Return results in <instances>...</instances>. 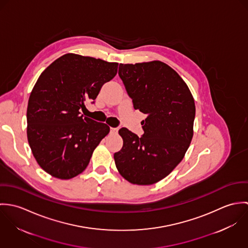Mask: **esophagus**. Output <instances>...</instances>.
I'll return each instance as SVG.
<instances>
[{"label": "esophagus", "instance_id": "obj_1", "mask_svg": "<svg viewBox=\"0 0 248 248\" xmlns=\"http://www.w3.org/2000/svg\"><path fill=\"white\" fill-rule=\"evenodd\" d=\"M117 128H110V133L111 134H116L117 133Z\"/></svg>", "mask_w": 248, "mask_h": 248}]
</instances>
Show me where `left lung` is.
<instances>
[{"label":"left lung","instance_id":"1","mask_svg":"<svg viewBox=\"0 0 248 248\" xmlns=\"http://www.w3.org/2000/svg\"><path fill=\"white\" fill-rule=\"evenodd\" d=\"M118 75L135 109L147 114L144 134L121 128L122 149L114 153L120 175L150 185L167 177L182 160L193 138L195 101L182 78L160 61L120 64Z\"/></svg>","mask_w":248,"mask_h":248}]
</instances>
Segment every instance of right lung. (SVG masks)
I'll use <instances>...</instances> for the list:
<instances>
[{
    "mask_svg": "<svg viewBox=\"0 0 248 248\" xmlns=\"http://www.w3.org/2000/svg\"><path fill=\"white\" fill-rule=\"evenodd\" d=\"M117 67L67 53L39 76L29 99L27 134L37 163L47 174L70 179L87 168L109 127L80 114V108H86L88 100L94 102Z\"/></svg>",
    "mask_w": 248,
    "mask_h": 248,
    "instance_id": "obj_1",
    "label": "right lung"
}]
</instances>
